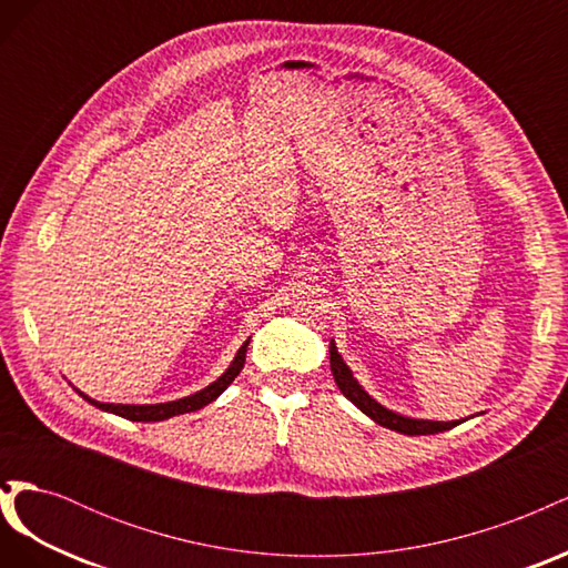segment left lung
<instances>
[{
    "instance_id": "obj_1",
    "label": "left lung",
    "mask_w": 568,
    "mask_h": 568,
    "mask_svg": "<svg viewBox=\"0 0 568 568\" xmlns=\"http://www.w3.org/2000/svg\"><path fill=\"white\" fill-rule=\"evenodd\" d=\"M329 363H332V374L334 382L341 388V393L359 409L365 412L369 419H374L379 426L390 428V432H398L405 436H428V434H443L450 432L453 426H457L462 419L455 422H432V419H412V417H403L398 412H393L388 407H384L382 403H376L372 395L357 384V379L353 376L351 367L343 363V357L336 351V343H329Z\"/></svg>"
}]
</instances>
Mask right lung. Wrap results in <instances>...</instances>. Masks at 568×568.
<instances>
[{"mask_svg": "<svg viewBox=\"0 0 568 568\" xmlns=\"http://www.w3.org/2000/svg\"><path fill=\"white\" fill-rule=\"evenodd\" d=\"M248 341H251V338H248ZM248 341L244 343L242 348L236 351V355H234V359H232V365L225 369V374L217 376V379H215L211 386H205V388H201V390H196V393H192V395H186V398H180V400L156 403V405H120V403L115 405V403H99V400H92L90 395L80 393L78 388H75V390L82 395L84 400L92 403L94 407L104 409V412H111V415H118V417L130 419V422H163V419H170V417L186 415V412H196V409L205 407L209 403H213V400L217 398V395L236 379L239 372L244 369V363H246Z\"/></svg>", "mask_w": 568, "mask_h": 568, "instance_id": "right-lung-1", "label": "right lung"}]
</instances>
